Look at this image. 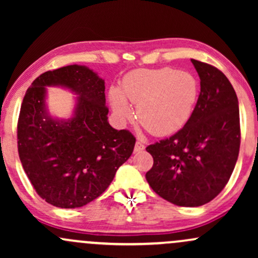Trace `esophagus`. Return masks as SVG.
Segmentation results:
<instances>
[{
    "label": "esophagus",
    "instance_id": "1",
    "mask_svg": "<svg viewBox=\"0 0 258 258\" xmlns=\"http://www.w3.org/2000/svg\"><path fill=\"white\" fill-rule=\"evenodd\" d=\"M142 150H144V144H142L141 142L137 141L136 142V146H135V152L138 153V152H142Z\"/></svg>",
    "mask_w": 258,
    "mask_h": 258
}]
</instances>
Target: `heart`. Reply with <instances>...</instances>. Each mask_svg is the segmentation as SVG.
I'll use <instances>...</instances> for the list:
<instances>
[{"label": "heart", "mask_w": 258, "mask_h": 258, "mask_svg": "<svg viewBox=\"0 0 258 258\" xmlns=\"http://www.w3.org/2000/svg\"><path fill=\"white\" fill-rule=\"evenodd\" d=\"M109 98L121 121L132 117L131 103L137 105L139 122L154 136L165 137L178 132L191 117L199 98V82L185 70L137 69L123 78L120 90L111 88Z\"/></svg>", "instance_id": "heart-1"}]
</instances>
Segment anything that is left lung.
I'll use <instances>...</instances> for the list:
<instances>
[{"instance_id":"1","label":"left lung","mask_w":258,"mask_h":258,"mask_svg":"<svg viewBox=\"0 0 258 258\" xmlns=\"http://www.w3.org/2000/svg\"><path fill=\"white\" fill-rule=\"evenodd\" d=\"M200 78L194 112L182 130L147 147L154 165L146 178L156 194L198 207L226 186L240 148L239 103L232 84L212 65L191 59Z\"/></svg>"}]
</instances>
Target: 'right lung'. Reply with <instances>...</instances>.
Wrapping results in <instances>:
<instances>
[{
    "label": "right lung",
    "instance_id": "right-lung-1",
    "mask_svg": "<svg viewBox=\"0 0 258 258\" xmlns=\"http://www.w3.org/2000/svg\"><path fill=\"white\" fill-rule=\"evenodd\" d=\"M104 80L85 65L46 72L26 91L18 121V152L26 176L44 201L61 209L102 195L131 156L136 138L109 125ZM77 94L72 116L52 117L46 87Z\"/></svg>",
    "mask_w": 258,
    "mask_h": 258
}]
</instances>
